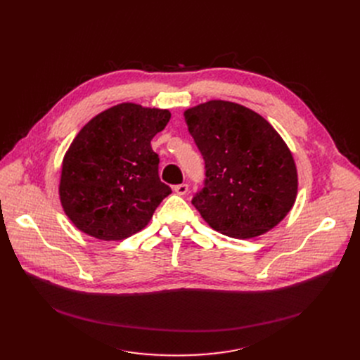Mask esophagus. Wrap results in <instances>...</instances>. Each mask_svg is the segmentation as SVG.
<instances>
[{
	"instance_id": "1",
	"label": "esophagus",
	"mask_w": 360,
	"mask_h": 360,
	"mask_svg": "<svg viewBox=\"0 0 360 360\" xmlns=\"http://www.w3.org/2000/svg\"><path fill=\"white\" fill-rule=\"evenodd\" d=\"M174 191L178 195H185L188 193V184H178L174 186Z\"/></svg>"
}]
</instances>
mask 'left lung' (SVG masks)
Returning <instances> with one entry per match:
<instances>
[{
  "label": "left lung",
  "mask_w": 360,
  "mask_h": 360,
  "mask_svg": "<svg viewBox=\"0 0 360 360\" xmlns=\"http://www.w3.org/2000/svg\"><path fill=\"white\" fill-rule=\"evenodd\" d=\"M204 159L193 204L217 232L248 239L273 229L293 207L297 174L290 150L254 110L210 101L185 110Z\"/></svg>",
  "instance_id": "left-lung-1"
}]
</instances>
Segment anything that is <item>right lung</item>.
Returning a JSON list of instances; mask_svg holds the SVG:
<instances>
[{
    "label": "right lung",
    "instance_id": "1",
    "mask_svg": "<svg viewBox=\"0 0 360 360\" xmlns=\"http://www.w3.org/2000/svg\"><path fill=\"white\" fill-rule=\"evenodd\" d=\"M170 112L134 103L113 106L83 127L63 163L60 197L84 233L120 240L140 232L172 190L159 178L150 141Z\"/></svg>",
    "mask_w": 360,
    "mask_h": 360
}]
</instances>
